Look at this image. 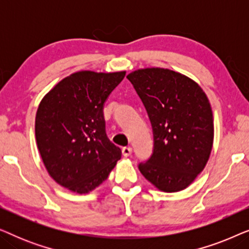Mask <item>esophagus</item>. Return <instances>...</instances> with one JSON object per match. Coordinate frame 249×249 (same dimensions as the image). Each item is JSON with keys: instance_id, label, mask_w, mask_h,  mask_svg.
<instances>
[{"instance_id": "1", "label": "esophagus", "mask_w": 249, "mask_h": 249, "mask_svg": "<svg viewBox=\"0 0 249 249\" xmlns=\"http://www.w3.org/2000/svg\"><path fill=\"white\" fill-rule=\"evenodd\" d=\"M131 152H132V148L130 147V146H125V147L122 148V155H124V158H128V156H130Z\"/></svg>"}]
</instances>
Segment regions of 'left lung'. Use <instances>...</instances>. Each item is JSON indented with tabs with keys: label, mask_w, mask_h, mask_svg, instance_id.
<instances>
[{
	"label": "left lung",
	"mask_w": 249,
	"mask_h": 249,
	"mask_svg": "<svg viewBox=\"0 0 249 249\" xmlns=\"http://www.w3.org/2000/svg\"><path fill=\"white\" fill-rule=\"evenodd\" d=\"M145 105L154 136L153 154L139 163L142 175L164 193L187 188L203 171L213 146L210 101L185 74L163 68L127 76Z\"/></svg>",
	"instance_id": "obj_1"
}]
</instances>
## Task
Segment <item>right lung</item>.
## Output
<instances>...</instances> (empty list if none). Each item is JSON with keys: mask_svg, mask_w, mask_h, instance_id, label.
Listing matches in <instances>:
<instances>
[{"mask_svg": "<svg viewBox=\"0 0 249 249\" xmlns=\"http://www.w3.org/2000/svg\"><path fill=\"white\" fill-rule=\"evenodd\" d=\"M125 71H78L40 101L35 120L37 147L49 175L64 188L87 194L107 179L121 149L105 132L103 107Z\"/></svg>", "mask_w": 249, "mask_h": 249, "instance_id": "add662e5", "label": "right lung"}]
</instances>
